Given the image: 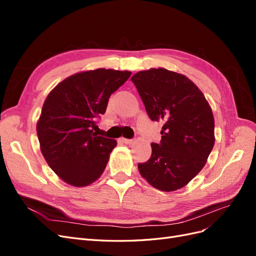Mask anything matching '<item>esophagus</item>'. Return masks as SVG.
<instances>
[{"mask_svg":"<svg viewBox=\"0 0 256 256\" xmlns=\"http://www.w3.org/2000/svg\"><path fill=\"white\" fill-rule=\"evenodd\" d=\"M122 141L124 143H125V144H132L134 140H132V138H122Z\"/></svg>","mask_w":256,"mask_h":256,"instance_id":"obj_1","label":"esophagus"}]
</instances>
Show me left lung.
<instances>
[{
    "label": "left lung",
    "mask_w": 256,
    "mask_h": 256,
    "mask_svg": "<svg viewBox=\"0 0 256 256\" xmlns=\"http://www.w3.org/2000/svg\"><path fill=\"white\" fill-rule=\"evenodd\" d=\"M152 120L164 122L159 144L138 164L154 188L171 192L184 187L204 168L214 145L212 108L187 76L166 68L141 70L131 78Z\"/></svg>",
    "instance_id": "obj_1"
}]
</instances>
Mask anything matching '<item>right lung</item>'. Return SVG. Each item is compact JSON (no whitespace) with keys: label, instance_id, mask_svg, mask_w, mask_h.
<instances>
[{"label":"right lung","instance_id":"right-lung-1","mask_svg":"<svg viewBox=\"0 0 256 256\" xmlns=\"http://www.w3.org/2000/svg\"><path fill=\"white\" fill-rule=\"evenodd\" d=\"M130 76L104 68L81 72L60 82L46 98L36 126L40 150L66 184L85 187L104 173L118 143L97 134L96 120Z\"/></svg>","mask_w":256,"mask_h":256}]
</instances>
